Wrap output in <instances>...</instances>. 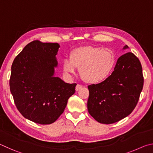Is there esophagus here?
<instances>
[{
  "label": "esophagus",
  "instance_id": "obj_1",
  "mask_svg": "<svg viewBox=\"0 0 153 153\" xmlns=\"http://www.w3.org/2000/svg\"><path fill=\"white\" fill-rule=\"evenodd\" d=\"M82 87H83V86H82V85L77 84V86H76V91H78V90L81 89Z\"/></svg>",
  "mask_w": 153,
  "mask_h": 153
}]
</instances>
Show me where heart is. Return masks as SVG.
Wrapping results in <instances>:
<instances>
[{
	"label": "heart",
	"instance_id": "obj_1",
	"mask_svg": "<svg viewBox=\"0 0 153 153\" xmlns=\"http://www.w3.org/2000/svg\"><path fill=\"white\" fill-rule=\"evenodd\" d=\"M115 63V56L110 49L94 46H82L71 52L69 60H64L63 71L67 75H72L77 68L85 82L98 84L107 78Z\"/></svg>",
	"mask_w": 153,
	"mask_h": 153
}]
</instances>
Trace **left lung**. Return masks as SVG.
Listing matches in <instances>:
<instances>
[{
	"label": "left lung",
	"instance_id": "1",
	"mask_svg": "<svg viewBox=\"0 0 153 153\" xmlns=\"http://www.w3.org/2000/svg\"><path fill=\"white\" fill-rule=\"evenodd\" d=\"M127 48V45L123 48ZM143 84L139 59L130 52L121 55L111 76L99 84L88 86L87 107L90 115L104 124L117 122L126 117L136 107Z\"/></svg>",
	"mask_w": 153,
	"mask_h": 153
}]
</instances>
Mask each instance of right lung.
<instances>
[{
    "instance_id": "obj_1",
    "label": "right lung",
    "mask_w": 153,
    "mask_h": 153,
    "mask_svg": "<svg viewBox=\"0 0 153 153\" xmlns=\"http://www.w3.org/2000/svg\"><path fill=\"white\" fill-rule=\"evenodd\" d=\"M59 47L58 43L34 40L13 62L9 84L15 104L25 118L36 123L55 122L76 92V84L55 76Z\"/></svg>"
}]
</instances>
